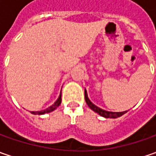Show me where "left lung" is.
I'll use <instances>...</instances> for the list:
<instances>
[{
    "instance_id": "obj_1",
    "label": "left lung",
    "mask_w": 156,
    "mask_h": 156,
    "mask_svg": "<svg viewBox=\"0 0 156 156\" xmlns=\"http://www.w3.org/2000/svg\"><path fill=\"white\" fill-rule=\"evenodd\" d=\"M85 101L87 102V106L92 110L94 111L95 113H97L101 116L104 117V118H113V119H115V118H118V117L122 116V115L126 114L128 112V111H123V112H111V111H107L100 108L99 107L95 106L90 100L88 99V96H87V93L86 89H85Z\"/></svg>"
}]
</instances>
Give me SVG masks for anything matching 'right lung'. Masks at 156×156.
<instances>
[{"instance_id":"1","label":"right lung","mask_w":156,"mask_h":156,"mask_svg":"<svg viewBox=\"0 0 156 156\" xmlns=\"http://www.w3.org/2000/svg\"><path fill=\"white\" fill-rule=\"evenodd\" d=\"M61 102H62V92L60 93V95L58 97V99L55 101V102L53 105H51L50 107H48V108L46 109H43L41 111H32L31 114L33 115H44V114H48V113H50L52 111H54L55 109H56L57 108L61 105Z\"/></svg>"}]
</instances>
